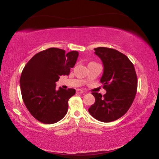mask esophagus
Here are the masks:
<instances>
[{
  "mask_svg": "<svg viewBox=\"0 0 159 159\" xmlns=\"http://www.w3.org/2000/svg\"><path fill=\"white\" fill-rule=\"evenodd\" d=\"M84 93V91H83V90H80V89H77L76 90V93L77 94H82Z\"/></svg>",
  "mask_w": 159,
  "mask_h": 159,
  "instance_id": "1",
  "label": "esophagus"
}]
</instances>
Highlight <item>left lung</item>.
Listing matches in <instances>:
<instances>
[{
  "label": "left lung",
  "instance_id": "8db88e82",
  "mask_svg": "<svg viewBox=\"0 0 159 159\" xmlns=\"http://www.w3.org/2000/svg\"><path fill=\"white\" fill-rule=\"evenodd\" d=\"M95 54L101 59L104 71L100 82L105 95L93 93L95 102L88 109L90 114L102 122H111L122 117L133 104L138 88L133 64L116 50L99 47Z\"/></svg>",
  "mask_w": 159,
  "mask_h": 159
}]
</instances>
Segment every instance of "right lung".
<instances>
[{
  "instance_id": "1",
  "label": "right lung",
  "mask_w": 159,
  "mask_h": 159,
  "mask_svg": "<svg viewBox=\"0 0 159 159\" xmlns=\"http://www.w3.org/2000/svg\"><path fill=\"white\" fill-rule=\"evenodd\" d=\"M79 57L77 51L50 48L35 55L21 72L20 84L22 99L30 114L39 121L52 124L62 119L68 111V101L75 95L73 88H60V76L70 73Z\"/></svg>"
}]
</instances>
